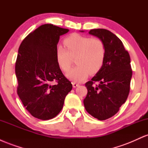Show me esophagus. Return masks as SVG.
I'll use <instances>...</instances> for the list:
<instances>
[{
	"label": "esophagus",
	"mask_w": 148,
	"mask_h": 148,
	"mask_svg": "<svg viewBox=\"0 0 148 148\" xmlns=\"http://www.w3.org/2000/svg\"><path fill=\"white\" fill-rule=\"evenodd\" d=\"M72 86H73V87H74V88H76L77 86H79V84H76V83H75V82H74V83H72Z\"/></svg>",
	"instance_id": "1"
}]
</instances>
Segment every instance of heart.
<instances>
[{"instance_id": "1", "label": "heart", "mask_w": 148, "mask_h": 148, "mask_svg": "<svg viewBox=\"0 0 148 148\" xmlns=\"http://www.w3.org/2000/svg\"><path fill=\"white\" fill-rule=\"evenodd\" d=\"M67 49L58 46L56 49L58 64L63 72L70 69L72 58H75L77 65L67 74L68 79L74 82L86 79L90 74H95L102 67L106 49L103 41L97 37L74 33L64 40Z\"/></svg>"}]
</instances>
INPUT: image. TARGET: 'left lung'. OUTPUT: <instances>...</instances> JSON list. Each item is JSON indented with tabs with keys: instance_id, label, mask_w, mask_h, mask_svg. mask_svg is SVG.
<instances>
[{
	"instance_id": "left-lung-1",
	"label": "left lung",
	"mask_w": 148,
	"mask_h": 148,
	"mask_svg": "<svg viewBox=\"0 0 148 148\" xmlns=\"http://www.w3.org/2000/svg\"><path fill=\"white\" fill-rule=\"evenodd\" d=\"M89 34L102 40L106 54L101 68L86 84L88 93L84 103L89 114L104 120L116 114L128 97L132 76L130 56L121 40L109 30L92 29ZM97 81L100 84L95 86Z\"/></svg>"
}]
</instances>
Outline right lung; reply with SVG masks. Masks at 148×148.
I'll list each match as a JSON object with an SVG mask.
<instances>
[{
    "label": "right lung",
    "instance_id": "1",
    "mask_svg": "<svg viewBox=\"0 0 148 148\" xmlns=\"http://www.w3.org/2000/svg\"><path fill=\"white\" fill-rule=\"evenodd\" d=\"M66 28L44 24L30 33L18 49L15 64L17 94L26 110L42 120L55 118L72 85L56 60L57 45Z\"/></svg>",
    "mask_w": 148,
    "mask_h": 148
}]
</instances>
